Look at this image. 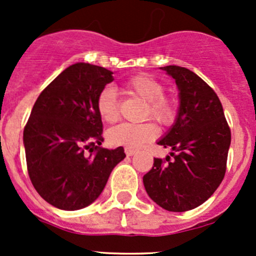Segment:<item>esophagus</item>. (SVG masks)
I'll return each mask as SVG.
<instances>
[{"label": "esophagus", "mask_w": 256, "mask_h": 256, "mask_svg": "<svg viewBox=\"0 0 256 256\" xmlns=\"http://www.w3.org/2000/svg\"><path fill=\"white\" fill-rule=\"evenodd\" d=\"M136 150H134V148H130V147H126L125 148V154H128V156H134V154H136Z\"/></svg>", "instance_id": "obj_1"}]
</instances>
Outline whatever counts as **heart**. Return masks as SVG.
I'll return each instance as SVG.
<instances>
[{"instance_id": "b5f03b06", "label": "heart", "mask_w": 256, "mask_h": 256, "mask_svg": "<svg viewBox=\"0 0 256 256\" xmlns=\"http://www.w3.org/2000/svg\"><path fill=\"white\" fill-rule=\"evenodd\" d=\"M128 90L135 96L146 102L144 118L151 116L158 122L168 125L174 120L176 106L171 98L164 96V86L161 82L148 74H138L128 82ZM98 112L106 122H114L118 116V100L112 86H105L98 95ZM158 134L152 122H122L114 126L106 132L108 142L112 146H126L136 148L154 140Z\"/></svg>"}]
</instances>
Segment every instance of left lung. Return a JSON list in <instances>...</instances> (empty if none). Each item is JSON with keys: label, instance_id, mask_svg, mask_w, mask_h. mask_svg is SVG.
<instances>
[{"label": "left lung", "instance_id": "8db88e82", "mask_svg": "<svg viewBox=\"0 0 256 256\" xmlns=\"http://www.w3.org/2000/svg\"><path fill=\"white\" fill-rule=\"evenodd\" d=\"M174 79L180 106L176 120L157 144L171 147L164 162L144 176L148 197L170 212H186L203 204L226 174L230 128L214 90L190 69L162 66Z\"/></svg>", "mask_w": 256, "mask_h": 256}]
</instances>
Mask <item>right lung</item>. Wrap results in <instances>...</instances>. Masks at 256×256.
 Returning <instances> with one entry per match:
<instances>
[{
	"label": "right lung",
	"instance_id": "add662e5",
	"mask_svg": "<svg viewBox=\"0 0 256 256\" xmlns=\"http://www.w3.org/2000/svg\"><path fill=\"white\" fill-rule=\"evenodd\" d=\"M112 72L89 63L64 69L40 92L23 131L28 174L53 207L78 210L98 200L114 167L126 157L122 147H100L102 122L98 95Z\"/></svg>",
	"mask_w": 256,
	"mask_h": 256
}]
</instances>
